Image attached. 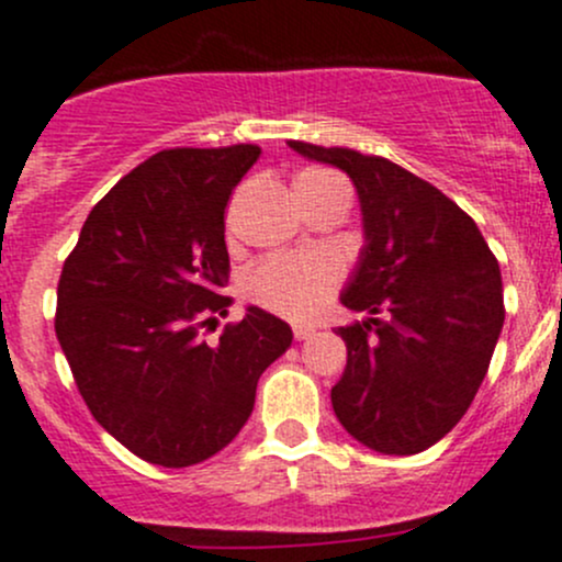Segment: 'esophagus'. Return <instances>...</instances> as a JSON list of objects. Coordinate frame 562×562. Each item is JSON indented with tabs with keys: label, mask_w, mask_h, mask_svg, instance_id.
Returning <instances> with one entry per match:
<instances>
[{
	"label": "esophagus",
	"mask_w": 562,
	"mask_h": 562,
	"mask_svg": "<svg viewBox=\"0 0 562 562\" xmlns=\"http://www.w3.org/2000/svg\"><path fill=\"white\" fill-rule=\"evenodd\" d=\"M315 334V326L313 323H293V337L302 342V339H310Z\"/></svg>",
	"instance_id": "esophagus-1"
}]
</instances>
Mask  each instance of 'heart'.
<instances>
[{"label": "heart", "mask_w": 562, "mask_h": 562, "mask_svg": "<svg viewBox=\"0 0 562 562\" xmlns=\"http://www.w3.org/2000/svg\"><path fill=\"white\" fill-rule=\"evenodd\" d=\"M302 176H331L307 171ZM299 176V179H302ZM342 266L328 252L274 255L260 260L245 277V296L258 307L277 315L304 317L310 315L328 293L337 288Z\"/></svg>", "instance_id": "obj_1"}]
</instances>
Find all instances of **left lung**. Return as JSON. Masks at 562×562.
Returning <instances> with one entry per match:
<instances>
[{
  "mask_svg": "<svg viewBox=\"0 0 562 562\" xmlns=\"http://www.w3.org/2000/svg\"><path fill=\"white\" fill-rule=\"evenodd\" d=\"M288 146L342 168L364 214L342 304L370 317L337 328L348 364L334 413L367 449L418 454L457 427L490 370L506 317L501 266L473 217L422 176L345 146Z\"/></svg>",
  "mask_w": 562,
  "mask_h": 562,
  "instance_id": "8db88e82",
  "label": "left lung"
}]
</instances>
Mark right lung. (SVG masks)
<instances>
[{
  "label": "right lung",
  "instance_id": "obj_1",
  "mask_svg": "<svg viewBox=\"0 0 562 562\" xmlns=\"http://www.w3.org/2000/svg\"><path fill=\"white\" fill-rule=\"evenodd\" d=\"M260 146L151 155L89 212L56 288V339L100 427L135 457L190 468L245 427L255 389L291 348L285 321L228 315L225 206Z\"/></svg>",
  "mask_w": 562,
  "mask_h": 562
}]
</instances>
